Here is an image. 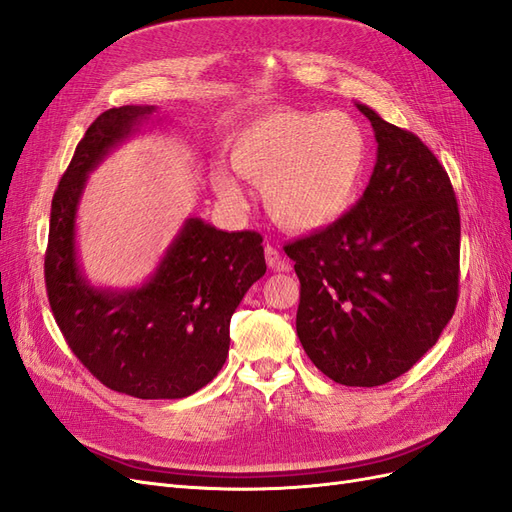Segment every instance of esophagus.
<instances>
[{
  "mask_svg": "<svg viewBox=\"0 0 512 512\" xmlns=\"http://www.w3.org/2000/svg\"><path fill=\"white\" fill-rule=\"evenodd\" d=\"M265 258H267V265L271 269H286V260L282 258L280 250L273 245H265Z\"/></svg>",
  "mask_w": 512,
  "mask_h": 512,
  "instance_id": "34e87169",
  "label": "esophagus"
}]
</instances>
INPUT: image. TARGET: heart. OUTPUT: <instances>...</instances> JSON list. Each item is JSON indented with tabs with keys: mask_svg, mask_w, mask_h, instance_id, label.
Masks as SVG:
<instances>
[{
	"mask_svg": "<svg viewBox=\"0 0 512 512\" xmlns=\"http://www.w3.org/2000/svg\"><path fill=\"white\" fill-rule=\"evenodd\" d=\"M369 138L354 117L333 111L277 108L232 136L235 173L262 188L275 224L312 232L337 222L361 192L369 168ZM224 203L241 205L243 192L222 166L211 173Z\"/></svg>",
	"mask_w": 512,
	"mask_h": 512,
	"instance_id": "obj_1",
	"label": "heart"
}]
</instances>
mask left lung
Segmentation results:
<instances>
[{"mask_svg":"<svg viewBox=\"0 0 512 512\" xmlns=\"http://www.w3.org/2000/svg\"><path fill=\"white\" fill-rule=\"evenodd\" d=\"M378 153L348 213L288 243L301 282L297 335L337 384L380 386L438 342L459 297V207L446 170L408 130L356 104Z\"/></svg>","mask_w":512,"mask_h":512,"instance_id":"left-lung-1","label":"left lung"}]
</instances>
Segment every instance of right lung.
<instances>
[{"mask_svg":"<svg viewBox=\"0 0 512 512\" xmlns=\"http://www.w3.org/2000/svg\"><path fill=\"white\" fill-rule=\"evenodd\" d=\"M153 113L156 106L108 108L87 128L53 196L44 280L59 331L104 386L138 399H181L218 376L230 318L267 262L258 232L188 218L143 286L89 284L76 252L87 175Z\"/></svg>","mask_w":512,"mask_h":512,"instance_id":"add662e5","label":"right lung"}]
</instances>
